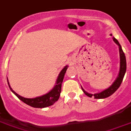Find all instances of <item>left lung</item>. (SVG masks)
<instances>
[{
    "label": "left lung",
    "mask_w": 131,
    "mask_h": 131,
    "mask_svg": "<svg viewBox=\"0 0 131 131\" xmlns=\"http://www.w3.org/2000/svg\"><path fill=\"white\" fill-rule=\"evenodd\" d=\"M114 42L117 43V45L119 46V52H120V71H119V75L117 77V79L115 80V81L113 83V85L111 86L110 88H109L108 89L104 90L102 92L99 93H96V94L92 95L89 94L88 93H87L86 91H84V89H82L83 91L84 92L85 94L87 96L89 97H91L92 96L94 97V98L95 99H103V98L108 97L109 96H111V95H113L114 93L117 91L118 88L120 87L122 81H123V79L124 76H125V72H126V70H127V62H126V58H125V55L123 51L122 50L121 46L120 43H119L118 40L116 38H113Z\"/></svg>",
    "instance_id": "left-lung-1"
}]
</instances>
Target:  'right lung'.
Here are the masks:
<instances>
[{
  "label": "right lung",
  "instance_id": "add662e5",
  "mask_svg": "<svg viewBox=\"0 0 131 131\" xmlns=\"http://www.w3.org/2000/svg\"><path fill=\"white\" fill-rule=\"evenodd\" d=\"M67 69H68V66H66L63 70H61V71L59 74L58 79H57L56 85L52 91H50L48 93L44 95L38 97L34 98V99H28V98L22 97L12 90V89L10 86L8 81V86H9L11 91L17 96L19 99H20L24 103L27 104V105L32 107H35V108H44V107L52 105L55 102H56L60 97V93L61 91V83L63 82L64 75L66 72Z\"/></svg>",
  "mask_w": 131,
  "mask_h": 131
}]
</instances>
